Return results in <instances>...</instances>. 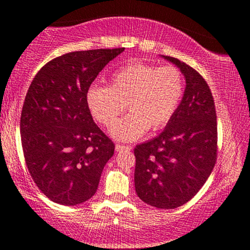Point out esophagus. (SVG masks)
<instances>
[{"label": "esophagus", "mask_w": 250, "mask_h": 250, "mask_svg": "<svg viewBox=\"0 0 250 250\" xmlns=\"http://www.w3.org/2000/svg\"><path fill=\"white\" fill-rule=\"evenodd\" d=\"M115 149L116 151H125V150H130L131 147H129V146H123V145H116L115 146Z\"/></svg>", "instance_id": "obj_1"}]
</instances>
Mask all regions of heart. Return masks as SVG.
I'll use <instances>...</instances> for the list:
<instances>
[{
    "label": "heart",
    "mask_w": 250,
    "mask_h": 250,
    "mask_svg": "<svg viewBox=\"0 0 250 250\" xmlns=\"http://www.w3.org/2000/svg\"><path fill=\"white\" fill-rule=\"evenodd\" d=\"M185 91L182 73L173 65L157 67L131 61L117 69L110 87L91 84L85 102L91 116L110 128L125 111L129 114L111 129L116 140L131 142L150 131L160 130L170 121Z\"/></svg>",
    "instance_id": "heart-1"
}]
</instances>
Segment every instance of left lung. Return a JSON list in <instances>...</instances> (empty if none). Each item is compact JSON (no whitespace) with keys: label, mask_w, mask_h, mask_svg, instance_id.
<instances>
[{"label":"left lung","mask_w":250,"mask_h":250,"mask_svg":"<svg viewBox=\"0 0 250 250\" xmlns=\"http://www.w3.org/2000/svg\"><path fill=\"white\" fill-rule=\"evenodd\" d=\"M162 57L183 74L185 94L165 130L135 147L134 180L143 202L174 209L193 199L211 174L217 157V123L205 79L185 62Z\"/></svg>","instance_id":"8db88e82"}]
</instances>
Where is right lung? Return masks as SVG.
<instances>
[{
  "instance_id": "1",
  "label": "right lung",
  "mask_w": 250,
  "mask_h": 250,
  "mask_svg": "<svg viewBox=\"0 0 250 250\" xmlns=\"http://www.w3.org/2000/svg\"><path fill=\"white\" fill-rule=\"evenodd\" d=\"M123 50L64 54L31 81L20 122L22 148L30 176L53 202L76 206L96 193L115 146L94 122L85 93Z\"/></svg>"
}]
</instances>
